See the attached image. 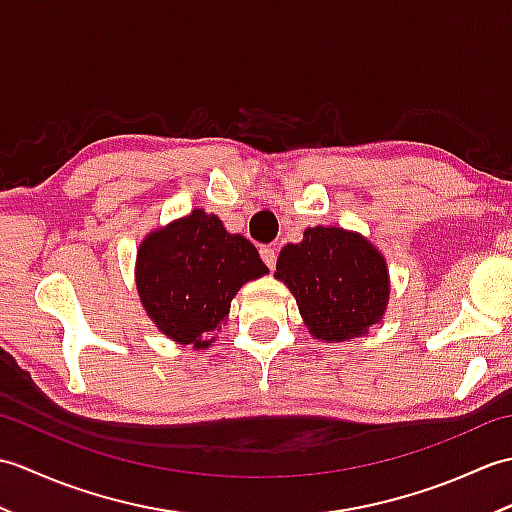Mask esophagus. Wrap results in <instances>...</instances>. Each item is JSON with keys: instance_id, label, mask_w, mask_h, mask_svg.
<instances>
[{"instance_id": "1", "label": "esophagus", "mask_w": 512, "mask_h": 512, "mask_svg": "<svg viewBox=\"0 0 512 512\" xmlns=\"http://www.w3.org/2000/svg\"><path fill=\"white\" fill-rule=\"evenodd\" d=\"M259 255H262L264 264H266L270 270L275 268V264H277V250H275L273 246H262V248H259Z\"/></svg>"}]
</instances>
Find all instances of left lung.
Returning <instances> with one entry per match:
<instances>
[{
    "label": "left lung",
    "instance_id": "1",
    "mask_svg": "<svg viewBox=\"0 0 512 512\" xmlns=\"http://www.w3.org/2000/svg\"><path fill=\"white\" fill-rule=\"evenodd\" d=\"M275 277L297 299L314 339L347 341L383 319L389 270L380 250L361 233L314 226L303 242L281 248Z\"/></svg>",
    "mask_w": 512,
    "mask_h": 512
}]
</instances>
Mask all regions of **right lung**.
<instances>
[{
	"label": "right lung",
	"mask_w": 512,
	"mask_h": 512,
	"mask_svg": "<svg viewBox=\"0 0 512 512\" xmlns=\"http://www.w3.org/2000/svg\"><path fill=\"white\" fill-rule=\"evenodd\" d=\"M266 273L257 248L202 209L151 231L136 257V288L149 319L195 350L217 339L237 290Z\"/></svg>",
	"instance_id": "right-lung-1"
}]
</instances>
